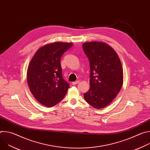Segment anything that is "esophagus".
Listing matches in <instances>:
<instances>
[{
  "mask_svg": "<svg viewBox=\"0 0 150 150\" xmlns=\"http://www.w3.org/2000/svg\"><path fill=\"white\" fill-rule=\"evenodd\" d=\"M79 81H75V82H72V85H76L78 83H79Z\"/></svg>",
  "mask_w": 150,
  "mask_h": 150,
  "instance_id": "1",
  "label": "esophagus"
}]
</instances>
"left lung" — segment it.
Returning a JSON list of instances; mask_svg holds the SVG:
<instances>
[{
  "label": "left lung",
  "instance_id": "1",
  "mask_svg": "<svg viewBox=\"0 0 150 150\" xmlns=\"http://www.w3.org/2000/svg\"><path fill=\"white\" fill-rule=\"evenodd\" d=\"M82 48L90 66V87L83 97L93 108L103 109L114 100L122 87V63L114 49L104 42H84Z\"/></svg>",
  "mask_w": 150,
  "mask_h": 150
}]
</instances>
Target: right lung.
Returning <instances> with one entry per match:
<instances>
[{
  "instance_id": "add662e5",
  "label": "right lung",
  "mask_w": 150,
  "mask_h": 150,
  "mask_svg": "<svg viewBox=\"0 0 150 150\" xmlns=\"http://www.w3.org/2000/svg\"><path fill=\"white\" fill-rule=\"evenodd\" d=\"M72 46V42H54L40 47L30 61L27 70L30 90L41 104L53 107L65 96L69 84L63 79L60 59Z\"/></svg>"
}]
</instances>
